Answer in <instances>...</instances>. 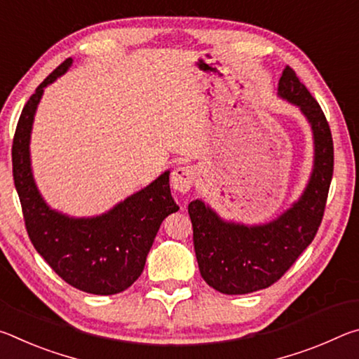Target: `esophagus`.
I'll list each match as a JSON object with an SVG mask.
<instances>
[{"label":"esophagus","mask_w":359,"mask_h":359,"mask_svg":"<svg viewBox=\"0 0 359 359\" xmlns=\"http://www.w3.org/2000/svg\"><path fill=\"white\" fill-rule=\"evenodd\" d=\"M194 179H196V172L191 166H179L171 175V185L175 191L187 193L193 187Z\"/></svg>","instance_id":"1"}]
</instances>
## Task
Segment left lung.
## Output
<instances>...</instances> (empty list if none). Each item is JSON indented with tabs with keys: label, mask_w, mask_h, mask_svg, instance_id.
Instances as JSON below:
<instances>
[{
	"label": "left lung",
	"mask_w": 359,
	"mask_h": 359,
	"mask_svg": "<svg viewBox=\"0 0 359 359\" xmlns=\"http://www.w3.org/2000/svg\"><path fill=\"white\" fill-rule=\"evenodd\" d=\"M278 95L299 106L313 131V172L299 201L259 226L223 222L199 199L188 205L199 271L205 283L223 294H247L274 285L313 241L323 220L334 171L330 125L288 65L278 81Z\"/></svg>",
	"instance_id": "obj_1"
}]
</instances>
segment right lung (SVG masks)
<instances>
[{"mask_svg":"<svg viewBox=\"0 0 359 359\" xmlns=\"http://www.w3.org/2000/svg\"><path fill=\"white\" fill-rule=\"evenodd\" d=\"M71 63L72 58H66L50 72L23 107L12 141V175L36 252L71 287L92 294H115L142 274L161 222L179 205L171 196L169 171L95 218H69L44 203L29 166V133L44 87L65 74Z\"/></svg>","mask_w":359,"mask_h":359,"instance_id":"right-lung-1","label":"right lung"}]
</instances>
